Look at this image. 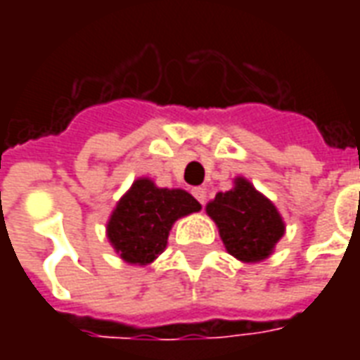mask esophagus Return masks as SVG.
I'll return each mask as SVG.
<instances>
[{"label": "esophagus", "instance_id": "obj_1", "mask_svg": "<svg viewBox=\"0 0 360 360\" xmlns=\"http://www.w3.org/2000/svg\"><path fill=\"white\" fill-rule=\"evenodd\" d=\"M193 195H195V198L200 204L206 202V191H204L202 187H195V188H193Z\"/></svg>", "mask_w": 360, "mask_h": 360}]
</instances>
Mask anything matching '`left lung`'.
Instances as JSON below:
<instances>
[{"instance_id": "left-lung-1", "label": "left lung", "mask_w": 360, "mask_h": 360, "mask_svg": "<svg viewBox=\"0 0 360 360\" xmlns=\"http://www.w3.org/2000/svg\"><path fill=\"white\" fill-rule=\"evenodd\" d=\"M231 191L218 193L206 204V214L219 229L227 252L241 262H260L274 252L285 233L278 208L245 177H237Z\"/></svg>"}]
</instances>
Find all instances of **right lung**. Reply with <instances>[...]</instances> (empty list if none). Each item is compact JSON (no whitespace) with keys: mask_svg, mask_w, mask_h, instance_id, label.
Returning <instances> with one entry per match:
<instances>
[{"mask_svg":"<svg viewBox=\"0 0 360 360\" xmlns=\"http://www.w3.org/2000/svg\"><path fill=\"white\" fill-rule=\"evenodd\" d=\"M198 210L200 204L187 191L160 188L141 177L111 212L108 239L125 262L146 266L164 252L173 224Z\"/></svg>","mask_w":360,"mask_h":360,"instance_id":"add662e5","label":"right lung"}]
</instances>
